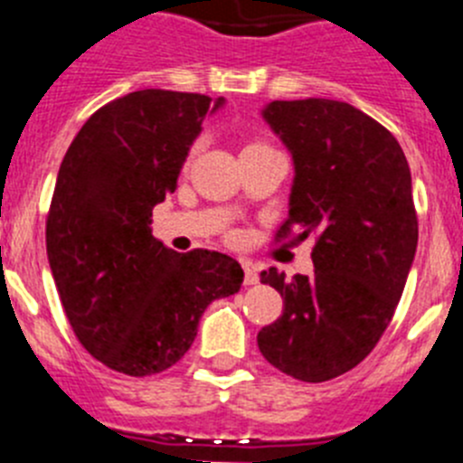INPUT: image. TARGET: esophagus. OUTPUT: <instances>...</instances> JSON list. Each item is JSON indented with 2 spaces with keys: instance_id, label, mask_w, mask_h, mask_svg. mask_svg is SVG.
<instances>
[{
  "instance_id": "34e87169",
  "label": "esophagus",
  "mask_w": 463,
  "mask_h": 463,
  "mask_svg": "<svg viewBox=\"0 0 463 463\" xmlns=\"http://www.w3.org/2000/svg\"><path fill=\"white\" fill-rule=\"evenodd\" d=\"M243 285H257V280H260V276H257V269L252 267L250 261H243Z\"/></svg>"
}]
</instances>
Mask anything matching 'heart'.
I'll return each mask as SVG.
<instances>
[{
    "label": "heart",
    "mask_w": 463,
    "mask_h": 463,
    "mask_svg": "<svg viewBox=\"0 0 463 463\" xmlns=\"http://www.w3.org/2000/svg\"><path fill=\"white\" fill-rule=\"evenodd\" d=\"M252 146H264V143H252ZM252 146H248V148H252Z\"/></svg>",
    "instance_id": "heart-1"
}]
</instances>
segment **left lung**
<instances>
[{
	"label": "left lung",
	"mask_w": 463,
	"mask_h": 463,
	"mask_svg": "<svg viewBox=\"0 0 463 463\" xmlns=\"http://www.w3.org/2000/svg\"><path fill=\"white\" fill-rule=\"evenodd\" d=\"M261 116L294 159L278 239L315 234V271L261 273L285 306L257 345L282 373L325 383L373 350L406 288L417 248L411 169L399 141L345 101H271Z\"/></svg>",
	"instance_id": "left-lung-1"
}]
</instances>
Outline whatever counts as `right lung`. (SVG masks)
Segmentation results:
<instances>
[{"label":"right lung","instance_id":"right-lung-1","mask_svg":"<svg viewBox=\"0 0 463 463\" xmlns=\"http://www.w3.org/2000/svg\"><path fill=\"white\" fill-rule=\"evenodd\" d=\"M206 94L138 90L88 118L64 155L46 250L80 345L118 373H162L194 343L203 310L241 289L243 269L153 236V208L175 190L208 113Z\"/></svg>","mask_w":463,"mask_h":463}]
</instances>
